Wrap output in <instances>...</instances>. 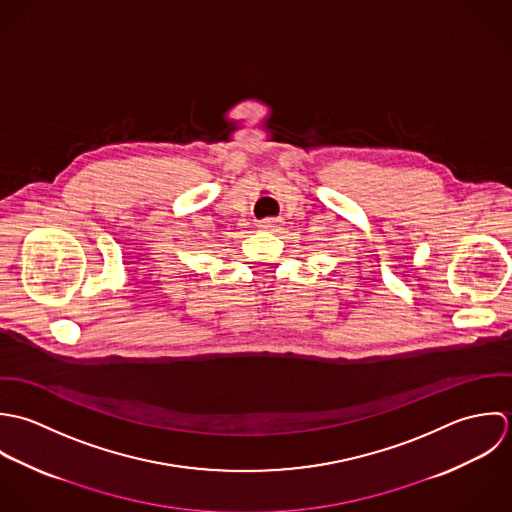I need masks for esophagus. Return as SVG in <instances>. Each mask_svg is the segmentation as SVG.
<instances>
[{
    "instance_id": "esophagus-1",
    "label": "esophagus",
    "mask_w": 512,
    "mask_h": 512,
    "mask_svg": "<svg viewBox=\"0 0 512 512\" xmlns=\"http://www.w3.org/2000/svg\"><path fill=\"white\" fill-rule=\"evenodd\" d=\"M275 227H277V221H275V219H263L261 225H259V229H263V231H271V229H275Z\"/></svg>"
}]
</instances>
